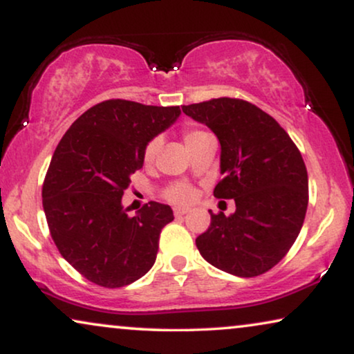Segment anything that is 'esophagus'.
Returning a JSON list of instances; mask_svg holds the SVG:
<instances>
[{
  "mask_svg": "<svg viewBox=\"0 0 354 354\" xmlns=\"http://www.w3.org/2000/svg\"><path fill=\"white\" fill-rule=\"evenodd\" d=\"M188 211H190V209H188V207H180V206H176V207H174V216L180 217V216H183V214H187Z\"/></svg>",
  "mask_w": 354,
  "mask_h": 354,
  "instance_id": "1",
  "label": "esophagus"
}]
</instances>
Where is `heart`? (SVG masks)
Masks as SVG:
<instances>
[{
  "label": "heart",
  "mask_w": 354,
  "mask_h": 354,
  "mask_svg": "<svg viewBox=\"0 0 354 354\" xmlns=\"http://www.w3.org/2000/svg\"><path fill=\"white\" fill-rule=\"evenodd\" d=\"M206 135L207 133L203 132V130H200V129H185L183 130L182 137H183V142H185L188 149H193L198 143L201 142L203 138L206 137ZM159 148H161V140L159 138L149 140V142L147 143V147H145V149H143V161L147 164L153 162L159 151ZM195 193H196V190L192 183L178 180V182L171 183V185L164 190V198H166L167 201L176 203V205H185V203H190L193 198H195Z\"/></svg>",
  "instance_id": "b5f03b06"
}]
</instances>
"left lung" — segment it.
<instances>
[{"label": "left lung", "instance_id": "obj_1", "mask_svg": "<svg viewBox=\"0 0 354 354\" xmlns=\"http://www.w3.org/2000/svg\"><path fill=\"white\" fill-rule=\"evenodd\" d=\"M183 113L206 124L221 142L224 178L214 196L235 200L227 217L209 211L196 239L203 258L239 277H256L280 263L301 230L308 207V172L301 153L272 115L250 101L212 98Z\"/></svg>", "mask_w": 354, "mask_h": 354}]
</instances>
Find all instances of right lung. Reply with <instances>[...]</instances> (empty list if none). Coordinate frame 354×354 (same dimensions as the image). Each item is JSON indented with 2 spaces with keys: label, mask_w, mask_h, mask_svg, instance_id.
I'll return each instance as SVG.
<instances>
[{
  "label": "right lung",
  "mask_w": 354,
  "mask_h": 354,
  "mask_svg": "<svg viewBox=\"0 0 354 354\" xmlns=\"http://www.w3.org/2000/svg\"><path fill=\"white\" fill-rule=\"evenodd\" d=\"M178 115V106L106 100L57 143L41 190L48 227L62 258L100 287L132 283L156 261L171 206L149 201L129 217L122 195L143 166L147 143Z\"/></svg>",
  "instance_id": "right-lung-1"
}]
</instances>
